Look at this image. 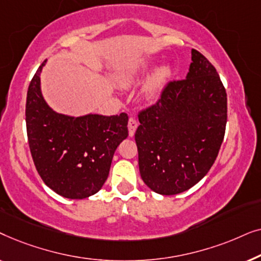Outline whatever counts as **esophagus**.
Segmentation results:
<instances>
[{
    "label": "esophagus",
    "instance_id": "1",
    "mask_svg": "<svg viewBox=\"0 0 261 261\" xmlns=\"http://www.w3.org/2000/svg\"><path fill=\"white\" fill-rule=\"evenodd\" d=\"M138 128V121L135 117L130 116L129 120H128V133H129V137H133L135 130H137Z\"/></svg>",
    "mask_w": 261,
    "mask_h": 261
}]
</instances>
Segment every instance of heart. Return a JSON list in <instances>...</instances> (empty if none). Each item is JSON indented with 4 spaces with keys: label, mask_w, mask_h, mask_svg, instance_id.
<instances>
[{
    "label": "heart",
    "mask_w": 261,
    "mask_h": 261,
    "mask_svg": "<svg viewBox=\"0 0 261 261\" xmlns=\"http://www.w3.org/2000/svg\"><path fill=\"white\" fill-rule=\"evenodd\" d=\"M146 69H147V65H145L141 69L137 71H133V72H128L123 76V84H130L134 80H137L139 76H141L142 73L145 72ZM171 76V67L169 65H163L156 69L154 72L152 73V76L149 77L147 82V85H146V90H147L148 95L153 96L156 94V91L159 90L160 88L163 87V84L169 80Z\"/></svg>",
    "instance_id": "heart-1"
}]
</instances>
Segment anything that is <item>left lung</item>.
Returning <instances> with one entry per match:
<instances>
[{"label":"left lung","mask_w":261,"mask_h":261,"mask_svg":"<svg viewBox=\"0 0 261 261\" xmlns=\"http://www.w3.org/2000/svg\"><path fill=\"white\" fill-rule=\"evenodd\" d=\"M184 80L170 81L154 105L139 112V170L156 194L197 184L215 163L227 123V94L212 63L196 49Z\"/></svg>","instance_id":"left-lung-1"}]
</instances>
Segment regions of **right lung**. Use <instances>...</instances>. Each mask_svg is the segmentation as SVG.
Wrapping results in <instances>:
<instances>
[{"label":"right lung","instance_id":"obj_1","mask_svg":"<svg viewBox=\"0 0 261 261\" xmlns=\"http://www.w3.org/2000/svg\"><path fill=\"white\" fill-rule=\"evenodd\" d=\"M45 63L27 91L26 127L32 158L41 179L53 191L65 198H87L108 178L114 153L128 137V115L71 117L53 112L40 91Z\"/></svg>","mask_w":261,"mask_h":261}]
</instances>
